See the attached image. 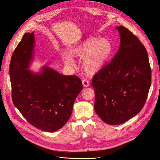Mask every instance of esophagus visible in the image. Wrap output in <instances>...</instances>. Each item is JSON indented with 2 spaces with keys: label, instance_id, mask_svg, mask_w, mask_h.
I'll use <instances>...</instances> for the list:
<instances>
[{
  "label": "esophagus",
  "instance_id": "34e87169",
  "mask_svg": "<svg viewBox=\"0 0 160 160\" xmlns=\"http://www.w3.org/2000/svg\"><path fill=\"white\" fill-rule=\"evenodd\" d=\"M82 84L85 87V88H87V87H88L89 85V82L86 80V79H84L83 81H82Z\"/></svg>",
  "mask_w": 160,
  "mask_h": 160
}]
</instances>
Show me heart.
<instances>
[{
  "label": "heart",
  "mask_w": 160,
  "mask_h": 160,
  "mask_svg": "<svg viewBox=\"0 0 160 160\" xmlns=\"http://www.w3.org/2000/svg\"><path fill=\"white\" fill-rule=\"evenodd\" d=\"M112 52L111 42L106 38H87L69 51V55L64 57L68 66L74 65L73 58L82 59V68L89 74H94L103 67Z\"/></svg>",
  "instance_id": "1"
}]
</instances>
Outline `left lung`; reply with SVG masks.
Wrapping results in <instances>:
<instances>
[{
  "instance_id": "1",
  "label": "left lung",
  "mask_w": 160,
  "mask_h": 160,
  "mask_svg": "<svg viewBox=\"0 0 160 160\" xmlns=\"http://www.w3.org/2000/svg\"><path fill=\"white\" fill-rule=\"evenodd\" d=\"M121 44L111 62L92 79L94 110L110 125L122 124L138 114L146 103L151 84L147 50L132 32L116 27Z\"/></svg>"
}]
</instances>
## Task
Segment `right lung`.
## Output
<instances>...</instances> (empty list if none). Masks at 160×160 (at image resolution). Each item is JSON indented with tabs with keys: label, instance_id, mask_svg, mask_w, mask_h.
Listing matches in <instances>:
<instances>
[{
	"label": "right lung",
	"instance_id": "obj_1",
	"mask_svg": "<svg viewBox=\"0 0 160 160\" xmlns=\"http://www.w3.org/2000/svg\"><path fill=\"white\" fill-rule=\"evenodd\" d=\"M34 32L25 33L14 50L9 66L12 102L33 126L48 132L62 128L82 89L80 79L65 76L50 67L28 69L34 59Z\"/></svg>",
	"mask_w": 160,
	"mask_h": 160
}]
</instances>
